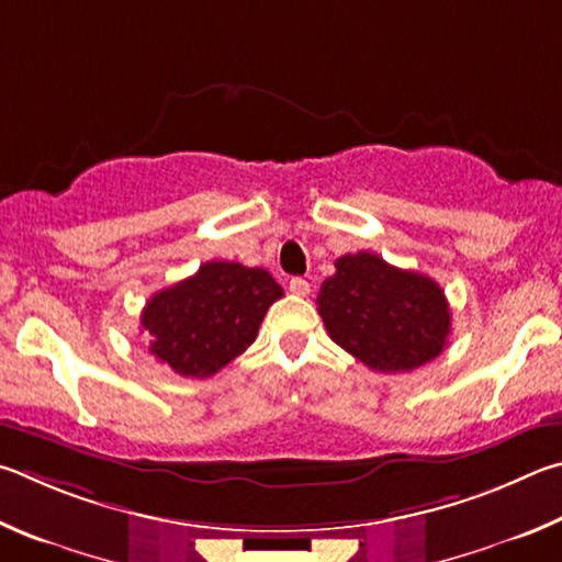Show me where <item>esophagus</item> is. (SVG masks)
I'll return each instance as SVG.
<instances>
[{"mask_svg": "<svg viewBox=\"0 0 562 562\" xmlns=\"http://www.w3.org/2000/svg\"><path fill=\"white\" fill-rule=\"evenodd\" d=\"M289 289H291L293 296H308L311 283L306 279H301V276H296V279L289 281Z\"/></svg>", "mask_w": 562, "mask_h": 562, "instance_id": "obj_1", "label": "esophagus"}]
</instances>
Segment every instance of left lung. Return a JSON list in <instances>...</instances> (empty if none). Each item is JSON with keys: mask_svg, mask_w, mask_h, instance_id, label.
Listing matches in <instances>:
<instances>
[{"mask_svg": "<svg viewBox=\"0 0 562 562\" xmlns=\"http://www.w3.org/2000/svg\"><path fill=\"white\" fill-rule=\"evenodd\" d=\"M316 303L328 336L378 372H409L435 360L451 330L449 303L435 279L370 251L340 256Z\"/></svg>", "mask_w": 562, "mask_h": 562, "instance_id": "obj_1", "label": "left lung"}]
</instances>
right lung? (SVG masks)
I'll return each instance as SVG.
<instances>
[{"mask_svg": "<svg viewBox=\"0 0 562 562\" xmlns=\"http://www.w3.org/2000/svg\"><path fill=\"white\" fill-rule=\"evenodd\" d=\"M283 289L266 269L206 261L190 279L157 291L140 326L150 352L177 375L204 380L241 356L256 340L266 311Z\"/></svg>", "mask_w": 562, "mask_h": 562, "instance_id": "obj_1", "label": "right lung"}]
</instances>
